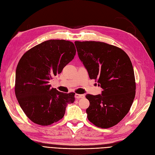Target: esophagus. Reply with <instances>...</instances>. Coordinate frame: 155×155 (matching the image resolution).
<instances>
[{
	"label": "esophagus",
	"instance_id": "esophagus-1",
	"mask_svg": "<svg viewBox=\"0 0 155 155\" xmlns=\"http://www.w3.org/2000/svg\"><path fill=\"white\" fill-rule=\"evenodd\" d=\"M75 97H76V99L83 98V97H84V95H83V94H75Z\"/></svg>",
	"mask_w": 155,
	"mask_h": 155
}]
</instances>
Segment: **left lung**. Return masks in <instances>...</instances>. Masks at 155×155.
<instances>
[{"label":"left lung","instance_id":"8db88e82","mask_svg":"<svg viewBox=\"0 0 155 155\" xmlns=\"http://www.w3.org/2000/svg\"><path fill=\"white\" fill-rule=\"evenodd\" d=\"M78 54L90 78L97 81L101 94L86 95L90 102L88 119L95 126L108 128L128 113L135 96L131 61L120 48L101 41L74 42Z\"/></svg>","mask_w":155,"mask_h":155}]
</instances>
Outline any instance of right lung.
I'll list each match as a JSON object with an SVG mask.
<instances>
[{"label":"right lung","instance_id":"obj_1","mask_svg":"<svg viewBox=\"0 0 155 155\" xmlns=\"http://www.w3.org/2000/svg\"><path fill=\"white\" fill-rule=\"evenodd\" d=\"M72 42L50 40L35 46L20 58L16 69L15 92L27 117L34 123L51 125L61 119L75 94L60 92L49 81L76 55Z\"/></svg>","mask_w":155,"mask_h":155}]
</instances>
